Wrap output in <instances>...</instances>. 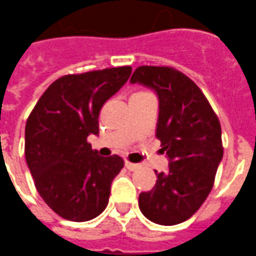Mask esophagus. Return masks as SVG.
I'll use <instances>...</instances> for the list:
<instances>
[{
    "instance_id": "34e87169",
    "label": "esophagus",
    "mask_w": 256,
    "mask_h": 256,
    "mask_svg": "<svg viewBox=\"0 0 256 256\" xmlns=\"http://www.w3.org/2000/svg\"><path fill=\"white\" fill-rule=\"evenodd\" d=\"M125 166L130 171H134V170H136L138 168H139V165H138V164H132V162H130V161H126L125 162Z\"/></svg>"
}]
</instances>
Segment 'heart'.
<instances>
[{
    "label": "heart",
    "instance_id": "b5f03b06",
    "mask_svg": "<svg viewBox=\"0 0 256 256\" xmlns=\"http://www.w3.org/2000/svg\"><path fill=\"white\" fill-rule=\"evenodd\" d=\"M139 92H143V91H139Z\"/></svg>",
    "mask_w": 256,
    "mask_h": 256
}]
</instances>
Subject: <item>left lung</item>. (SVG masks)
Returning a JSON list of instances; mask_svg holds the SVG:
<instances>
[{
  "instance_id": "obj_1",
  "label": "left lung",
  "mask_w": 256,
  "mask_h": 256,
  "mask_svg": "<svg viewBox=\"0 0 256 256\" xmlns=\"http://www.w3.org/2000/svg\"><path fill=\"white\" fill-rule=\"evenodd\" d=\"M130 81L154 88L158 95L156 136L170 158L166 172L154 171L152 190L139 194V208L153 223H183L214 186L223 158L220 122L201 88L172 66H138Z\"/></svg>"
}]
</instances>
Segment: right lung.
Listing matches in <instances>:
<instances>
[{
    "mask_svg": "<svg viewBox=\"0 0 256 256\" xmlns=\"http://www.w3.org/2000/svg\"><path fill=\"white\" fill-rule=\"evenodd\" d=\"M131 66L66 74L46 88L26 124V165L42 200L59 216L88 222L108 205L112 180L125 162L102 157L88 135L99 134V113L125 85Z\"/></svg>",
    "mask_w": 256,
    "mask_h": 256,
    "instance_id": "1",
    "label": "right lung"
}]
</instances>
